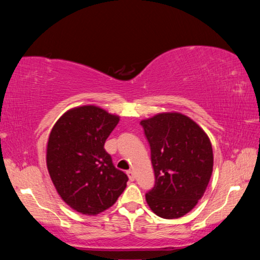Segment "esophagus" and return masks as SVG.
Segmentation results:
<instances>
[{
  "instance_id": "obj_1",
  "label": "esophagus",
  "mask_w": 260,
  "mask_h": 260,
  "mask_svg": "<svg viewBox=\"0 0 260 260\" xmlns=\"http://www.w3.org/2000/svg\"><path fill=\"white\" fill-rule=\"evenodd\" d=\"M127 175H128V178H129V180H131V181H134V180H135V174H134V172H133V171H127Z\"/></svg>"
}]
</instances>
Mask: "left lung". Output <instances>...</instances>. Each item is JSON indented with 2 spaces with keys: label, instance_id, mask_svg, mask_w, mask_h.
I'll return each mask as SVG.
<instances>
[{
  "label": "left lung",
  "instance_id": "left-lung-1",
  "mask_svg": "<svg viewBox=\"0 0 260 260\" xmlns=\"http://www.w3.org/2000/svg\"><path fill=\"white\" fill-rule=\"evenodd\" d=\"M150 144L155 186L146 193L158 217L177 219L203 197L213 170L209 136L178 112L158 113L140 122Z\"/></svg>",
  "mask_w": 260,
  "mask_h": 260
}]
</instances>
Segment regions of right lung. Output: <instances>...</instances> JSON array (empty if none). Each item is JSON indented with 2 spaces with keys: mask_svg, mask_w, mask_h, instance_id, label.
<instances>
[{
  "mask_svg": "<svg viewBox=\"0 0 260 260\" xmlns=\"http://www.w3.org/2000/svg\"><path fill=\"white\" fill-rule=\"evenodd\" d=\"M118 122L116 114L83 105L65 112L50 132L48 172L61 200L82 214L103 212L126 188L128 177L104 149Z\"/></svg>",
  "mask_w": 260,
  "mask_h": 260,
  "instance_id": "add662e5",
  "label": "right lung"
}]
</instances>
